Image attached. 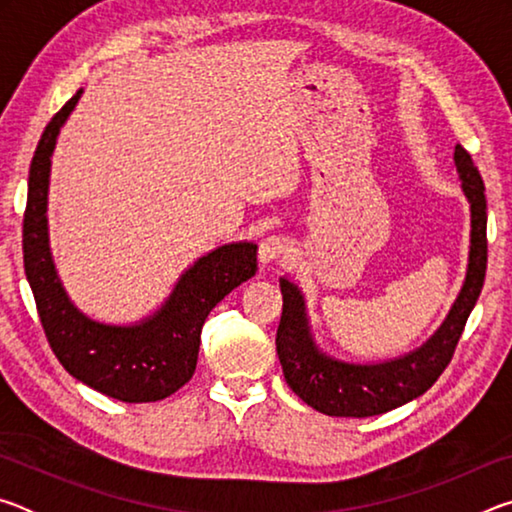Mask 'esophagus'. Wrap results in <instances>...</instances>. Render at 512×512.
Wrapping results in <instances>:
<instances>
[{
	"label": "esophagus",
	"instance_id": "1",
	"mask_svg": "<svg viewBox=\"0 0 512 512\" xmlns=\"http://www.w3.org/2000/svg\"><path fill=\"white\" fill-rule=\"evenodd\" d=\"M291 253H293L291 241L282 235H271L259 244V262L262 264L284 262V259L291 257Z\"/></svg>",
	"mask_w": 512,
	"mask_h": 512
}]
</instances>
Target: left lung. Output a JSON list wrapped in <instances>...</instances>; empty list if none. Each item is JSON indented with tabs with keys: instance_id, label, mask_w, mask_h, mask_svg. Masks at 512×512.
I'll list each match as a JSON object with an SVG mask.
<instances>
[{
	"instance_id": "8db88e82",
	"label": "left lung",
	"mask_w": 512,
	"mask_h": 512,
	"mask_svg": "<svg viewBox=\"0 0 512 512\" xmlns=\"http://www.w3.org/2000/svg\"><path fill=\"white\" fill-rule=\"evenodd\" d=\"M454 162L472 212L470 264L452 311L422 348L400 359L366 363V366L327 357L318 350L311 336L300 289L287 277L280 280L282 316L275 336L277 357L289 388L311 409L336 418H368V415L386 413L427 393L452 361L470 311L479 300L485 266H488V239H485L488 212H485L481 173L461 144H456Z\"/></svg>"
}]
</instances>
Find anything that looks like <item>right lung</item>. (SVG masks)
<instances>
[{
  "label": "right lung",
  "instance_id": "obj_1",
  "mask_svg": "<svg viewBox=\"0 0 512 512\" xmlns=\"http://www.w3.org/2000/svg\"><path fill=\"white\" fill-rule=\"evenodd\" d=\"M81 94L76 92L51 117L31 160L22 225L24 273L47 341L69 375L119 402H158L192 379L205 318L255 275L257 246L239 241L207 253L180 275L162 309L137 325H106L76 309L51 259L47 192L56 137Z\"/></svg>",
  "mask_w": 512,
  "mask_h": 512
}]
</instances>
